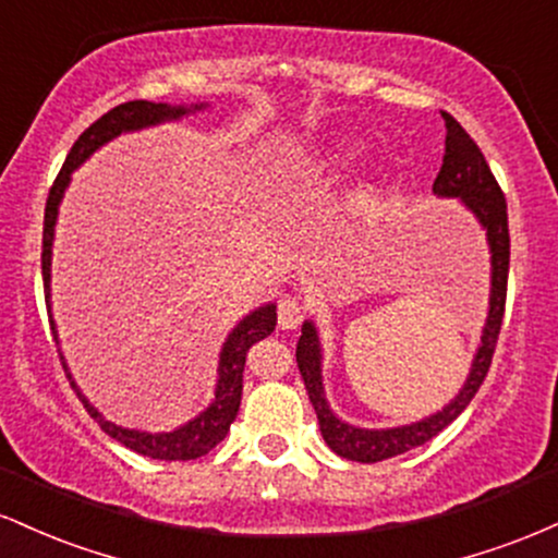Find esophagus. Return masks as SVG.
<instances>
[{
    "mask_svg": "<svg viewBox=\"0 0 558 558\" xmlns=\"http://www.w3.org/2000/svg\"><path fill=\"white\" fill-rule=\"evenodd\" d=\"M304 315H306V306L301 304L296 296L280 299V304H278V323H280V328H283V330L299 328L301 319H304Z\"/></svg>",
    "mask_w": 558,
    "mask_h": 558,
    "instance_id": "esophagus-1",
    "label": "esophagus"
}]
</instances>
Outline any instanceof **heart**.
<instances>
[{"label": "heart", "mask_w": 558, "mask_h": 558, "mask_svg": "<svg viewBox=\"0 0 558 558\" xmlns=\"http://www.w3.org/2000/svg\"><path fill=\"white\" fill-rule=\"evenodd\" d=\"M343 162H345L343 149H338V151H332V155H325L323 159H319L315 172H317V175H330V172H336Z\"/></svg>", "instance_id": "1"}]
</instances>
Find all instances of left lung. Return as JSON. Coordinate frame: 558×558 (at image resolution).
<instances>
[{
  "instance_id": "8db88e82",
  "label": "left lung",
  "mask_w": 558,
  "mask_h": 558,
  "mask_svg": "<svg viewBox=\"0 0 558 558\" xmlns=\"http://www.w3.org/2000/svg\"><path fill=\"white\" fill-rule=\"evenodd\" d=\"M444 114L446 123V155L440 165L438 178L433 183V194L444 198H462V204L477 217L480 226L485 228L490 246V301L488 319H485L483 336H480L477 354L472 360V369L466 375L462 390L446 403L440 412L430 417L412 422L401 427H383V430H367V427H354L341 417H336L325 399L323 386V349H319V336L315 323L306 319L301 325V338L296 343L299 373L304 377L306 393H310L312 407H315L319 420V433L338 457L351 459V462L373 464L383 459L399 457L403 451H412L427 440L435 438L444 427L451 425L459 414L470 407L475 393L488 375L493 351H496L498 332L504 323L506 304V280H509V217H506V198L501 185L485 162L483 151L470 133L464 131L448 112Z\"/></svg>"
}]
</instances>
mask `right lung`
<instances>
[{
    "label": "right lung",
    "mask_w": 558,
    "mask_h": 558,
    "mask_svg": "<svg viewBox=\"0 0 558 558\" xmlns=\"http://www.w3.org/2000/svg\"><path fill=\"white\" fill-rule=\"evenodd\" d=\"M207 105H165V101H125V105H118L114 110L107 114H101L96 123H92L86 131L81 133L78 141L73 144L70 155L62 165L60 175L52 189H49V198H47V213H44V243H41V275H44V296H47V312H49V325H52L54 341L60 343L57 338V328L52 319V301H49V280H52V243H54V226H57V213H60V202L62 194H65L70 175L78 165L86 162L88 157L94 155L99 146H105L107 141L118 138L120 133H131V131H141V128L149 125H159L165 120H178L183 114L204 110ZM278 325V312H275V304H265L259 310L248 312L246 317L230 330V336L226 338L220 351V367H217V386H215V399L204 409L202 414L194 420H189L185 425L178 427L172 433H146V430H128V427L114 425V422L105 420L99 414V409H94L88 403L86 396L81 393L78 386H75L73 375H70L65 356L60 354L62 360V369H65L70 386L75 388L78 399L83 401V407L88 409V414L99 422V427L105 430L110 438L120 440L125 448L141 453V457H151V459H162V462H189V459H198L204 453H209L213 448L226 438L230 430V422L235 420L241 407V390H243V367H246V354L254 343L267 338Z\"/></svg>",
    "instance_id": "1"
}]
</instances>
